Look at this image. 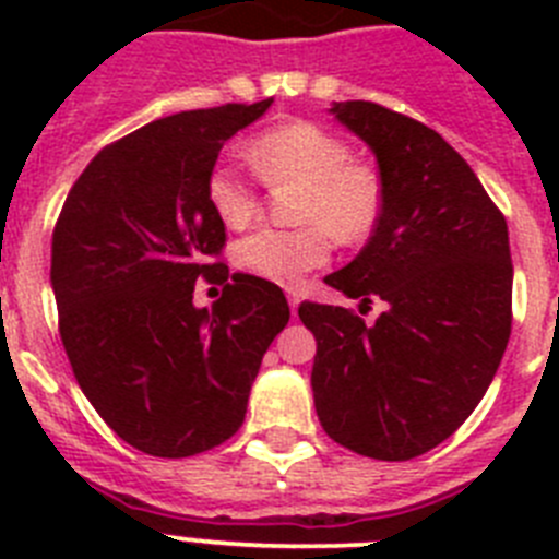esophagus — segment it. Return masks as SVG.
Instances as JSON below:
<instances>
[{
    "label": "esophagus",
    "mask_w": 559,
    "mask_h": 559,
    "mask_svg": "<svg viewBox=\"0 0 559 559\" xmlns=\"http://www.w3.org/2000/svg\"><path fill=\"white\" fill-rule=\"evenodd\" d=\"M299 302H302V296L296 294V290H288V305H290V313L296 316V310H299Z\"/></svg>",
    "instance_id": "esophagus-1"
}]
</instances>
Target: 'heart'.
Returning a JSON list of instances; mask_svg holds the SVG:
<instances>
[{"label":"heart","mask_w":559,"mask_h":559,"mask_svg":"<svg viewBox=\"0 0 559 559\" xmlns=\"http://www.w3.org/2000/svg\"><path fill=\"white\" fill-rule=\"evenodd\" d=\"M246 159L269 185H302L299 229H257L235 249L237 265L276 285H296L328 263L330 235L355 243L372 231L380 215V185L372 170L353 162L341 136L308 120L285 122L260 133ZM206 201L221 224L243 229L260 210L254 187L231 165H215L206 179Z\"/></svg>","instance_id":"heart-1"}]
</instances>
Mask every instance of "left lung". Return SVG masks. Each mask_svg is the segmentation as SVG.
I'll list each match as a JSON object with an SVG mask.
<instances>
[{
    "label": "left lung",
    "mask_w": 559,
    "mask_h": 559,
    "mask_svg": "<svg viewBox=\"0 0 559 559\" xmlns=\"http://www.w3.org/2000/svg\"><path fill=\"white\" fill-rule=\"evenodd\" d=\"M328 114L374 153L380 215L324 283L386 310L364 324L333 305L299 308L316 338V414L338 445L406 462L445 442L496 378L512 328L510 231L437 131L367 100Z\"/></svg>",
    "instance_id": "8db88e82"
}]
</instances>
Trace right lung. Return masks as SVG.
Listing matches in <instances>:
<instances>
[{"mask_svg": "<svg viewBox=\"0 0 559 559\" xmlns=\"http://www.w3.org/2000/svg\"><path fill=\"white\" fill-rule=\"evenodd\" d=\"M271 103L147 122L97 153L63 201L49 269L63 349L108 428L151 456H195L243 426L290 319L283 290L249 274H231L212 311L191 305L199 278L229 280L206 179Z\"/></svg>", "mask_w": 559, "mask_h": 559, "instance_id": "right-lung-1", "label": "right lung"}]
</instances>
